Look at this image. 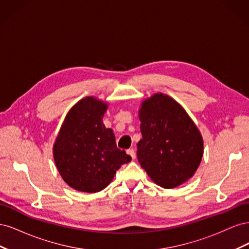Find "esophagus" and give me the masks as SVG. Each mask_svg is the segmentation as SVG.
I'll return each instance as SVG.
<instances>
[{
    "instance_id": "esophagus-1",
    "label": "esophagus",
    "mask_w": 249,
    "mask_h": 249,
    "mask_svg": "<svg viewBox=\"0 0 249 249\" xmlns=\"http://www.w3.org/2000/svg\"><path fill=\"white\" fill-rule=\"evenodd\" d=\"M126 154H127V155H130V156L132 157V159H133V160H134V159H136V153H135V150H134L133 148L126 149Z\"/></svg>"
}]
</instances>
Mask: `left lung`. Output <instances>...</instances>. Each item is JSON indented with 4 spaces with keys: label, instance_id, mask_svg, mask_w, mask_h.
I'll return each mask as SVG.
<instances>
[{
    "label": "left lung",
    "instance_id": "obj_1",
    "mask_svg": "<svg viewBox=\"0 0 249 249\" xmlns=\"http://www.w3.org/2000/svg\"><path fill=\"white\" fill-rule=\"evenodd\" d=\"M142 139L137 143L141 167L159 186L171 189L198 168L203 142L186 111L170 96L157 93L139 111Z\"/></svg>",
    "mask_w": 249,
    "mask_h": 249
}]
</instances>
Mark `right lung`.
Segmentation results:
<instances>
[{"label": "right lung", "instance_id": "1", "mask_svg": "<svg viewBox=\"0 0 249 249\" xmlns=\"http://www.w3.org/2000/svg\"><path fill=\"white\" fill-rule=\"evenodd\" d=\"M107 104L92 96L78 102L67 113L54 144V159L65 183L82 192L106 188L123 164L132 160L117 148L115 136L103 116Z\"/></svg>", "mask_w": 249, "mask_h": 249}]
</instances>
